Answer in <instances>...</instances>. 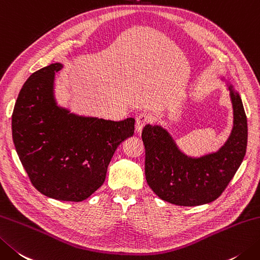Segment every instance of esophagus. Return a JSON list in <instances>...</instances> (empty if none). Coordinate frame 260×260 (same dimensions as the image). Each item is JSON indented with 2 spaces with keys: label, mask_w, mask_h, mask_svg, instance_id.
I'll return each instance as SVG.
<instances>
[{
  "label": "esophagus",
  "mask_w": 260,
  "mask_h": 260,
  "mask_svg": "<svg viewBox=\"0 0 260 260\" xmlns=\"http://www.w3.org/2000/svg\"><path fill=\"white\" fill-rule=\"evenodd\" d=\"M151 121V117L147 113H141L139 114V116L136 117V131L137 133H141L142 129H143V127L149 124Z\"/></svg>",
  "instance_id": "34e87169"
}]
</instances>
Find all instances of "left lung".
<instances>
[{
	"instance_id": "1",
	"label": "left lung",
	"mask_w": 260,
	"mask_h": 260,
	"mask_svg": "<svg viewBox=\"0 0 260 260\" xmlns=\"http://www.w3.org/2000/svg\"><path fill=\"white\" fill-rule=\"evenodd\" d=\"M233 106V128L225 144L215 153L190 157L178 149L160 126L142 131L145 147L147 185L161 200L179 206H197L215 201L236 175L245 157L247 117L240 95L229 86Z\"/></svg>"
}]
</instances>
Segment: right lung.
<instances>
[{"mask_svg": "<svg viewBox=\"0 0 260 260\" xmlns=\"http://www.w3.org/2000/svg\"><path fill=\"white\" fill-rule=\"evenodd\" d=\"M50 64L25 81L12 114V137L34 187L58 201L81 202L104 184L121 142L134 134V118L114 121L71 114L55 103Z\"/></svg>", "mask_w": 260, "mask_h": 260, "instance_id": "add662e5", "label": "right lung"}]
</instances>
